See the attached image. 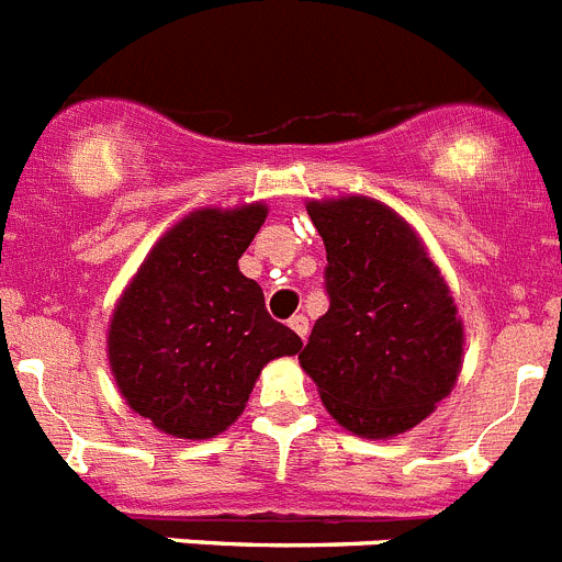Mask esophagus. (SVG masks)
<instances>
[{"label": "esophagus", "mask_w": 562, "mask_h": 562, "mask_svg": "<svg viewBox=\"0 0 562 562\" xmlns=\"http://www.w3.org/2000/svg\"><path fill=\"white\" fill-rule=\"evenodd\" d=\"M290 329L295 331L301 340H306V335H310V321H306L304 315H292L290 317Z\"/></svg>", "instance_id": "34e87169"}]
</instances>
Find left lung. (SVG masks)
Returning <instances> with one entry per match:
<instances>
[{
    "instance_id": "obj_1",
    "label": "left lung",
    "mask_w": 562,
    "mask_h": 562,
    "mask_svg": "<svg viewBox=\"0 0 562 562\" xmlns=\"http://www.w3.org/2000/svg\"><path fill=\"white\" fill-rule=\"evenodd\" d=\"M306 211L326 245L329 312L297 360L342 428L405 434L459 376L464 331L448 284L391 207L349 196Z\"/></svg>"
}]
</instances>
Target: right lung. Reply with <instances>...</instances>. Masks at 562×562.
Listing matches in <instances>:
<instances>
[{
  "mask_svg": "<svg viewBox=\"0 0 562 562\" xmlns=\"http://www.w3.org/2000/svg\"><path fill=\"white\" fill-rule=\"evenodd\" d=\"M265 220V205L191 213L148 252L114 310L112 374L154 428L180 439L222 434L267 362L304 346L238 270Z\"/></svg>",
  "mask_w": 562,
  "mask_h": 562,
  "instance_id": "right-lung-1",
  "label": "right lung"
}]
</instances>
